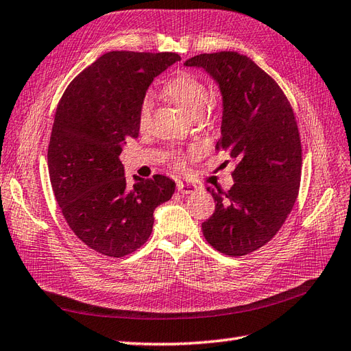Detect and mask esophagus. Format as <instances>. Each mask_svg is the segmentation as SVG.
<instances>
[{
	"instance_id": "esophagus-1",
	"label": "esophagus",
	"mask_w": 351,
	"mask_h": 351,
	"mask_svg": "<svg viewBox=\"0 0 351 351\" xmlns=\"http://www.w3.org/2000/svg\"><path fill=\"white\" fill-rule=\"evenodd\" d=\"M176 188H178V191L181 193V194H191V193H194L197 188L194 186V185H190V184H184V182H178L176 184Z\"/></svg>"
}]
</instances>
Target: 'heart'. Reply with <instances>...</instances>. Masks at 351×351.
Returning <instances> with one entry per match:
<instances>
[{"label":"heart","mask_w":351,"mask_h":351,"mask_svg":"<svg viewBox=\"0 0 351 351\" xmlns=\"http://www.w3.org/2000/svg\"><path fill=\"white\" fill-rule=\"evenodd\" d=\"M163 93L172 101L185 115L197 119L209 101V88L202 80L191 74H178L170 78L163 87ZM151 111V99L145 96L139 106V128L143 129L148 123ZM170 163L175 169H182L185 165L184 152H172Z\"/></svg>","instance_id":"1"}]
</instances>
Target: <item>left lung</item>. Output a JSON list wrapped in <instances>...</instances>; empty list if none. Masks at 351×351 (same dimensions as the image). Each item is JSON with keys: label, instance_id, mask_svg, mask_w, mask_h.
I'll return each instance as SVG.
<instances>
[{"label": "left lung", "instance_id": "1", "mask_svg": "<svg viewBox=\"0 0 351 351\" xmlns=\"http://www.w3.org/2000/svg\"><path fill=\"white\" fill-rule=\"evenodd\" d=\"M185 66L204 68L218 82L223 115L215 149L236 161L228 191L208 188L217 204L202 223L203 236L223 255L245 256L277 234L298 197L302 149L292 105L265 71L237 51L203 53Z\"/></svg>", "mask_w": 351, "mask_h": 351}]
</instances>
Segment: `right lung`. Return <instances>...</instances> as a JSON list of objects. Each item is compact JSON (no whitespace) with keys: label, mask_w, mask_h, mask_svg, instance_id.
<instances>
[{"label":"right lung","mask_w":351,"mask_h":351,"mask_svg":"<svg viewBox=\"0 0 351 351\" xmlns=\"http://www.w3.org/2000/svg\"><path fill=\"white\" fill-rule=\"evenodd\" d=\"M176 53L110 51L82 71L62 95L47 165L53 193L69 228L86 246L123 258L149 239L157 206L175 193L163 175L125 181L123 143L139 134L147 88Z\"/></svg>","instance_id":"obj_1"}]
</instances>
